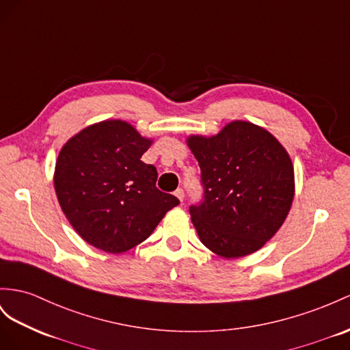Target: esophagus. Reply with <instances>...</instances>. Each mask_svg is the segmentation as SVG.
<instances>
[{
	"label": "esophagus",
	"instance_id": "1",
	"mask_svg": "<svg viewBox=\"0 0 350 350\" xmlns=\"http://www.w3.org/2000/svg\"><path fill=\"white\" fill-rule=\"evenodd\" d=\"M174 195L177 196L178 201L183 202V200H185V192H183V189H180V187H178V189L174 192Z\"/></svg>",
	"mask_w": 350,
	"mask_h": 350
}]
</instances>
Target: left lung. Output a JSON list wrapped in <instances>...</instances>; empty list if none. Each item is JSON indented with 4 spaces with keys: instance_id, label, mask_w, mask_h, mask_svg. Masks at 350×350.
Segmentation results:
<instances>
[{
    "instance_id": "left-lung-1",
    "label": "left lung",
    "mask_w": 350,
    "mask_h": 350,
    "mask_svg": "<svg viewBox=\"0 0 350 350\" xmlns=\"http://www.w3.org/2000/svg\"><path fill=\"white\" fill-rule=\"evenodd\" d=\"M201 168L204 201L191 207L201 243L225 258L260 250L282 226L294 198L288 152L260 125L232 121L214 136L186 139Z\"/></svg>"
}]
</instances>
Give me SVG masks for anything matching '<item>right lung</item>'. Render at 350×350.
I'll use <instances>...</instances> for the list:
<instances>
[{
    "mask_svg": "<svg viewBox=\"0 0 350 350\" xmlns=\"http://www.w3.org/2000/svg\"><path fill=\"white\" fill-rule=\"evenodd\" d=\"M152 142L127 121L106 120L60 149L55 191L66 219L90 245L111 254L129 252L178 205L174 195L157 189V168L140 159Z\"/></svg>",
    "mask_w": 350,
    "mask_h": 350,
    "instance_id": "add662e5",
    "label": "right lung"
}]
</instances>
